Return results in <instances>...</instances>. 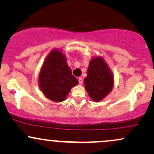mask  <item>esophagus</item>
<instances>
[{
	"instance_id": "34e87169",
	"label": "esophagus",
	"mask_w": 154,
	"mask_h": 154,
	"mask_svg": "<svg viewBox=\"0 0 154 154\" xmlns=\"http://www.w3.org/2000/svg\"><path fill=\"white\" fill-rule=\"evenodd\" d=\"M78 81H79V85H82V82H83V79H82V77H79V78H78Z\"/></svg>"
}]
</instances>
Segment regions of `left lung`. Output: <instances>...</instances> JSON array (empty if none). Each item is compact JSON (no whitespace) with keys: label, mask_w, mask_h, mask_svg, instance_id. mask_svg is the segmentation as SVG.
<instances>
[{"label":"left lung","mask_w":154,"mask_h":154,"mask_svg":"<svg viewBox=\"0 0 154 154\" xmlns=\"http://www.w3.org/2000/svg\"><path fill=\"white\" fill-rule=\"evenodd\" d=\"M88 76L84 79L85 86L91 98L100 101L110 93L114 79L106 63L102 58H94L90 62Z\"/></svg>","instance_id":"8db88e82"}]
</instances>
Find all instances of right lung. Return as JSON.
<instances>
[{
	"label": "right lung",
	"mask_w": 154,
	"mask_h": 154,
	"mask_svg": "<svg viewBox=\"0 0 154 154\" xmlns=\"http://www.w3.org/2000/svg\"><path fill=\"white\" fill-rule=\"evenodd\" d=\"M39 84L48 98L61 102L65 100L71 88L78 84V80L72 75L62 53L54 50L43 63Z\"/></svg>",
	"instance_id": "1"
}]
</instances>
